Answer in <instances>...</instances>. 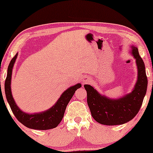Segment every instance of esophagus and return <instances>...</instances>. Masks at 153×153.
Returning a JSON list of instances; mask_svg holds the SVG:
<instances>
[{
    "label": "esophagus",
    "instance_id": "1",
    "mask_svg": "<svg viewBox=\"0 0 153 153\" xmlns=\"http://www.w3.org/2000/svg\"><path fill=\"white\" fill-rule=\"evenodd\" d=\"M89 81H90V79H88V78H85V79H83V84H85V83L89 82Z\"/></svg>",
    "mask_w": 153,
    "mask_h": 153
}]
</instances>
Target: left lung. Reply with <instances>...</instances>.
I'll use <instances>...</instances> for the list:
<instances>
[{
    "mask_svg": "<svg viewBox=\"0 0 153 153\" xmlns=\"http://www.w3.org/2000/svg\"><path fill=\"white\" fill-rule=\"evenodd\" d=\"M131 53L136 59L138 79L130 93L112 99L100 95L92 85H84L87 91V103L92 116L100 124L117 125L129 122L136 116L142 105L148 86L145 65L137 47L131 46Z\"/></svg>",
    "mask_w": 153,
    "mask_h": 153,
    "instance_id": "8db88e82",
    "label": "left lung"
}]
</instances>
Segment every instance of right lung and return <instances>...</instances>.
<instances>
[{"mask_svg": "<svg viewBox=\"0 0 153 153\" xmlns=\"http://www.w3.org/2000/svg\"><path fill=\"white\" fill-rule=\"evenodd\" d=\"M17 58V53L11 60L7 68V74L5 82V92L7 101L10 104L12 111L13 112L16 118L22 123L24 126L33 129H39V130H47L55 128L61 122L64 116L67 105L69 102L72 99L75 91L81 87V83L71 86L65 91L60 96L56 104L45 111L35 114H27L22 111L18 106L12 95L11 91V79L12 69L15 60Z\"/></svg>", "mask_w": 153, "mask_h": 153, "instance_id": "add662e5", "label": "right lung"}]
</instances>
